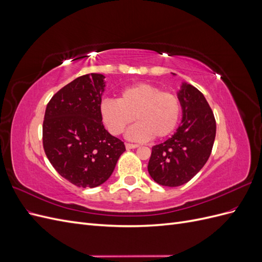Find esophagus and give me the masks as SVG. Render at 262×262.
I'll return each mask as SVG.
<instances>
[{"mask_svg":"<svg viewBox=\"0 0 262 262\" xmlns=\"http://www.w3.org/2000/svg\"><path fill=\"white\" fill-rule=\"evenodd\" d=\"M125 147H126V149H131V148H137V147H139V145H138V144L126 143V144H125Z\"/></svg>","mask_w":262,"mask_h":262,"instance_id":"obj_1","label":"esophagus"}]
</instances>
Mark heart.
I'll list each match as a JSON object with an SVG mask.
<instances>
[{"instance_id": "heart-1", "label": "heart", "mask_w": 262, "mask_h": 262, "mask_svg": "<svg viewBox=\"0 0 262 262\" xmlns=\"http://www.w3.org/2000/svg\"><path fill=\"white\" fill-rule=\"evenodd\" d=\"M99 113L102 122L114 136L121 134L133 119L138 121L126 132V138L146 141L168 137L178 124L181 105L175 94L160 87L139 83L122 90L118 100L104 99Z\"/></svg>"}]
</instances>
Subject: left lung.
Segmentation results:
<instances>
[{"label":"left lung","mask_w":262,"mask_h":262,"mask_svg":"<svg viewBox=\"0 0 262 262\" xmlns=\"http://www.w3.org/2000/svg\"><path fill=\"white\" fill-rule=\"evenodd\" d=\"M177 96L182 109L181 124L171 138L152 147L147 166L154 181L166 187L185 185L201 170L216 133L215 118L199 90L182 83Z\"/></svg>","instance_id":"left-lung-1"}]
</instances>
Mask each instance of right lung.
Wrapping results in <instances>:
<instances>
[{
    "instance_id": "right-lung-1",
    "label": "right lung",
    "mask_w": 262,
    "mask_h": 262,
    "mask_svg": "<svg viewBox=\"0 0 262 262\" xmlns=\"http://www.w3.org/2000/svg\"><path fill=\"white\" fill-rule=\"evenodd\" d=\"M102 74L75 78L53 95L42 124L45 153L60 175L82 188L98 187L112 176L125 150L106 129L99 113Z\"/></svg>"
}]
</instances>
